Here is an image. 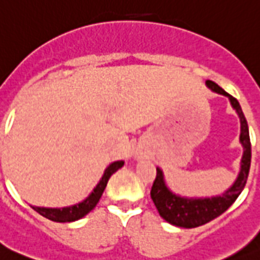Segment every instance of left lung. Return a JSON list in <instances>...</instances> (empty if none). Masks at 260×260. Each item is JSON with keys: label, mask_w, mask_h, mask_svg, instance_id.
<instances>
[{"label": "left lung", "mask_w": 260, "mask_h": 260, "mask_svg": "<svg viewBox=\"0 0 260 260\" xmlns=\"http://www.w3.org/2000/svg\"><path fill=\"white\" fill-rule=\"evenodd\" d=\"M208 87L226 95L230 98L231 104L238 112L242 124V134H240V142L244 147V154L242 159V170L239 174L238 179L231 189H228L222 196L212 198H183L175 196L167 189L163 181V175L160 169H156V177L154 179L152 187H151V198L154 201L156 209H158L160 217H163L167 222L173 225L182 226V228H196V226L204 225L206 222L212 221L220 214H222L230 208L236 198L244 189L247 183V178L250 173L251 166V142L250 134H248V124L243 114V110L239 105V101L225 90H222L217 83L213 81H206Z\"/></svg>", "instance_id": "8db88e82"}]
</instances>
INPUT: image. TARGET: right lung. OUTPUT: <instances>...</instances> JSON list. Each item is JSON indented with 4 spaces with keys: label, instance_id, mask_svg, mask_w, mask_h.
Masks as SVG:
<instances>
[{
    "label": "right lung",
    "instance_id": "right-lung-1",
    "mask_svg": "<svg viewBox=\"0 0 260 260\" xmlns=\"http://www.w3.org/2000/svg\"><path fill=\"white\" fill-rule=\"evenodd\" d=\"M124 166L122 160L118 162H113L112 165L106 167L105 173L102 175L101 181L98 182V185L94 187L89 197L86 200H83L82 202H79L77 205L69 206V208H62V209H52V208H38V206H32V209L36 210L39 214H42L43 217L48 218L51 221L55 222H71L75 220L82 218L83 216H86L90 210H93L95 205L100 201L102 193L106 187V183L109 181V178L112 177V174H114L118 169H121Z\"/></svg>",
    "mask_w": 260,
    "mask_h": 260
}]
</instances>
